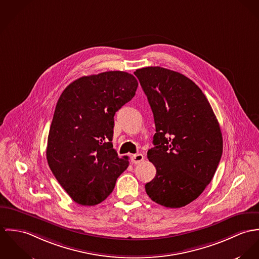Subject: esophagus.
<instances>
[{
    "instance_id": "1",
    "label": "esophagus",
    "mask_w": 259,
    "mask_h": 259,
    "mask_svg": "<svg viewBox=\"0 0 259 259\" xmlns=\"http://www.w3.org/2000/svg\"><path fill=\"white\" fill-rule=\"evenodd\" d=\"M143 160L144 156L142 154H136V155H133V156L131 157V162H132L133 164H135V165L141 163Z\"/></svg>"
}]
</instances>
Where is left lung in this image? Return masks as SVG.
<instances>
[{"label": "left lung", "instance_id": "obj_1", "mask_svg": "<svg viewBox=\"0 0 259 259\" xmlns=\"http://www.w3.org/2000/svg\"><path fill=\"white\" fill-rule=\"evenodd\" d=\"M156 126L147 157L156 167L145 185L152 201L178 208L195 201L210 183L223 155L218 119L201 88L160 66L137 69Z\"/></svg>", "mask_w": 259, "mask_h": 259}]
</instances>
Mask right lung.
<instances>
[{
  "label": "right lung",
  "instance_id": "right-lung-1",
  "mask_svg": "<svg viewBox=\"0 0 259 259\" xmlns=\"http://www.w3.org/2000/svg\"><path fill=\"white\" fill-rule=\"evenodd\" d=\"M137 79L124 71L82 76L58 98L50 128L47 160L60 186L81 205H95L113 191L129 166L112 138L116 112L135 95Z\"/></svg>",
  "mask_w": 259,
  "mask_h": 259
}]
</instances>
